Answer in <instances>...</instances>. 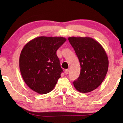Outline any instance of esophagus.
I'll return each instance as SVG.
<instances>
[{
	"label": "esophagus",
	"instance_id": "34e87169",
	"mask_svg": "<svg viewBox=\"0 0 123 123\" xmlns=\"http://www.w3.org/2000/svg\"><path fill=\"white\" fill-rule=\"evenodd\" d=\"M65 74H68L69 73V70L68 69L65 70Z\"/></svg>",
	"mask_w": 123,
	"mask_h": 123
}]
</instances>
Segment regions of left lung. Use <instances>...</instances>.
Wrapping results in <instances>:
<instances>
[{"mask_svg": "<svg viewBox=\"0 0 123 123\" xmlns=\"http://www.w3.org/2000/svg\"><path fill=\"white\" fill-rule=\"evenodd\" d=\"M80 65V77L73 82L75 88L82 93L96 89L105 79L109 67L107 54L98 42L89 37H69Z\"/></svg>", "mask_w": 123, "mask_h": 123, "instance_id": "1", "label": "left lung"}]
</instances>
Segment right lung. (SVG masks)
Segmentation results:
<instances>
[{
  "label": "right lung",
  "mask_w": 123,
  "mask_h": 123,
  "mask_svg": "<svg viewBox=\"0 0 123 123\" xmlns=\"http://www.w3.org/2000/svg\"><path fill=\"white\" fill-rule=\"evenodd\" d=\"M67 39L40 36L26 43L19 56L22 77L30 88L39 94L51 92L63 72L56 51Z\"/></svg>",
  "instance_id": "1"
}]
</instances>
